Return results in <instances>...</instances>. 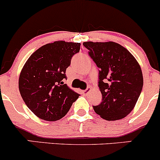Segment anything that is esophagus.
I'll return each mask as SVG.
<instances>
[{
    "label": "esophagus",
    "instance_id": "obj_1",
    "mask_svg": "<svg viewBox=\"0 0 160 160\" xmlns=\"http://www.w3.org/2000/svg\"><path fill=\"white\" fill-rule=\"evenodd\" d=\"M90 91V88H87L86 90H84L82 91V93H83V95H88V93H89Z\"/></svg>",
    "mask_w": 160,
    "mask_h": 160
}]
</instances>
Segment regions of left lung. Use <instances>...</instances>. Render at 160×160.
I'll list each match as a JSON object with an SVG mask.
<instances>
[{
    "instance_id": "8db88e82",
    "label": "left lung",
    "mask_w": 160,
    "mask_h": 160,
    "mask_svg": "<svg viewBox=\"0 0 160 160\" xmlns=\"http://www.w3.org/2000/svg\"><path fill=\"white\" fill-rule=\"evenodd\" d=\"M83 46L99 68L102 101L93 110L108 121L122 119L135 107L143 87L139 64L125 48L114 42H86Z\"/></svg>"
}]
</instances>
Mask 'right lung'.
Wrapping results in <instances>:
<instances>
[{
    "label": "right lung",
    "mask_w": 160,
    "mask_h": 160,
    "mask_svg": "<svg viewBox=\"0 0 160 160\" xmlns=\"http://www.w3.org/2000/svg\"><path fill=\"white\" fill-rule=\"evenodd\" d=\"M80 49V43L56 41L40 47L25 62L19 77V91L39 118L61 119L80 96L63 83L71 59Z\"/></svg>",
    "instance_id": "1"
}]
</instances>
